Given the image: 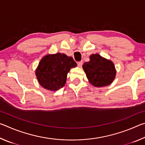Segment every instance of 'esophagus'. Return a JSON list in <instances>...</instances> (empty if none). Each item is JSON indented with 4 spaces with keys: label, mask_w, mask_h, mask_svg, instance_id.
Listing matches in <instances>:
<instances>
[{
    "label": "esophagus",
    "mask_w": 145,
    "mask_h": 145,
    "mask_svg": "<svg viewBox=\"0 0 145 145\" xmlns=\"http://www.w3.org/2000/svg\"><path fill=\"white\" fill-rule=\"evenodd\" d=\"M82 64H83L82 61H79V62H78V63H77V66H78V67H79V68L82 67Z\"/></svg>",
    "instance_id": "esophagus-1"
}]
</instances>
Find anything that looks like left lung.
I'll return each instance as SVG.
<instances>
[{"label": "left lung", "mask_w": 145, "mask_h": 145, "mask_svg": "<svg viewBox=\"0 0 145 145\" xmlns=\"http://www.w3.org/2000/svg\"><path fill=\"white\" fill-rule=\"evenodd\" d=\"M89 59V62H86L82 65L89 82L95 87L111 84L116 73L114 63L99 54H91Z\"/></svg>", "instance_id": "1"}]
</instances>
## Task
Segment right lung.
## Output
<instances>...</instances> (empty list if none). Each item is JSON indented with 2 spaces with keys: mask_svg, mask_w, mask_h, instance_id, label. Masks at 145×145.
I'll use <instances>...</instances> for the list:
<instances>
[{
  "mask_svg": "<svg viewBox=\"0 0 145 145\" xmlns=\"http://www.w3.org/2000/svg\"><path fill=\"white\" fill-rule=\"evenodd\" d=\"M77 63L65 54H48L41 59L36 70L40 84L46 89L57 91L65 86L67 74Z\"/></svg>",
  "mask_w": 145,
  "mask_h": 145,
  "instance_id": "obj_1",
  "label": "right lung"
}]
</instances>
